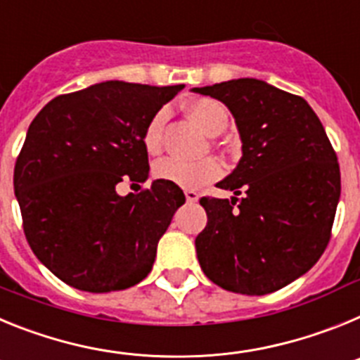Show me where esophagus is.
Masks as SVG:
<instances>
[{
	"label": "esophagus",
	"mask_w": 360,
	"mask_h": 360,
	"mask_svg": "<svg viewBox=\"0 0 360 360\" xmlns=\"http://www.w3.org/2000/svg\"><path fill=\"white\" fill-rule=\"evenodd\" d=\"M184 195H186V200H187V202H189V203L198 202V193H196V191L186 189V191H184Z\"/></svg>",
	"instance_id": "1"
}]
</instances>
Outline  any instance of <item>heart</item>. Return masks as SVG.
I'll list each match as a JSON object with an SVG mask.
<instances>
[{"label":"heart","mask_w":360,"mask_h":360,"mask_svg":"<svg viewBox=\"0 0 360 360\" xmlns=\"http://www.w3.org/2000/svg\"><path fill=\"white\" fill-rule=\"evenodd\" d=\"M187 113L195 124L202 129L203 133L214 136L224 131L227 126V110L221 103L214 98H196L193 103L187 104ZM164 110L157 111L153 119L149 120L148 128L144 131V144L148 151L155 153L160 148L162 141V129L165 124ZM155 176L164 182L174 184L178 187H186V189H200V187L207 186V184L218 180L224 174V167L214 158H203V160H180V158H162L155 164L153 169Z\"/></svg>","instance_id":"b5f03b06"}]
</instances>
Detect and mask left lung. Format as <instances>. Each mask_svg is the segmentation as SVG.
<instances>
[{"label":"left lung","instance_id":"8db88e82","mask_svg":"<svg viewBox=\"0 0 360 360\" xmlns=\"http://www.w3.org/2000/svg\"><path fill=\"white\" fill-rule=\"evenodd\" d=\"M193 91L229 108L241 141L236 169L216 184L234 196L200 200L207 212L195 240L203 274L236 294L287 287L324 252L341 198V171L323 124L303 97L259 79Z\"/></svg>","mask_w":360,"mask_h":360}]
</instances>
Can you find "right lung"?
I'll return each instance as SVG.
<instances>
[{
    "label": "right lung",
    "mask_w": 360,
    "mask_h": 360,
    "mask_svg": "<svg viewBox=\"0 0 360 360\" xmlns=\"http://www.w3.org/2000/svg\"><path fill=\"white\" fill-rule=\"evenodd\" d=\"M182 88L104 81L52 98L32 120L14 193L30 249L70 287L124 290L151 272L186 196L164 180L139 195L115 187L148 180L144 131Z\"/></svg>",
    "instance_id": "obj_1"
}]
</instances>
